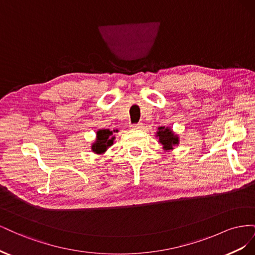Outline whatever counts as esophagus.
<instances>
[{
    "label": "esophagus",
    "mask_w": 255,
    "mask_h": 255,
    "mask_svg": "<svg viewBox=\"0 0 255 255\" xmlns=\"http://www.w3.org/2000/svg\"><path fill=\"white\" fill-rule=\"evenodd\" d=\"M142 128V123H136V125H130L132 129H139Z\"/></svg>",
    "instance_id": "1"
}]
</instances>
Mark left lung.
Segmentation results:
<instances>
[{
  "mask_svg": "<svg viewBox=\"0 0 255 255\" xmlns=\"http://www.w3.org/2000/svg\"><path fill=\"white\" fill-rule=\"evenodd\" d=\"M156 137H158L159 142L163 144V149L165 151H170L174 145L179 144V137L175 135L169 128L160 127L156 132Z\"/></svg>",
  "mask_w": 255,
  "mask_h": 255,
  "instance_id": "8db88e82",
  "label": "left lung"
}]
</instances>
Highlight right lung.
<instances>
[{
  "label": "right lung",
  "instance_id": "right-lung-1",
  "mask_svg": "<svg viewBox=\"0 0 255 255\" xmlns=\"http://www.w3.org/2000/svg\"><path fill=\"white\" fill-rule=\"evenodd\" d=\"M114 132H118V129L110 130L107 129H99L97 132V139L91 144V150L97 154H103L110 146L114 143L115 136Z\"/></svg>",
  "mask_w": 255,
  "mask_h": 255
}]
</instances>
